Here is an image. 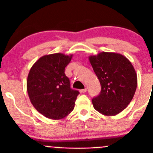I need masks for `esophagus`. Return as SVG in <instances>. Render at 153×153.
Here are the masks:
<instances>
[{"instance_id": "obj_1", "label": "esophagus", "mask_w": 153, "mask_h": 153, "mask_svg": "<svg viewBox=\"0 0 153 153\" xmlns=\"http://www.w3.org/2000/svg\"><path fill=\"white\" fill-rule=\"evenodd\" d=\"M80 93H82V94H84V93H85L87 91V88L81 89V90H80Z\"/></svg>"}]
</instances>
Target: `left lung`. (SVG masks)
Listing matches in <instances>:
<instances>
[{
	"instance_id": "obj_1",
	"label": "left lung",
	"mask_w": 153,
	"mask_h": 153,
	"mask_svg": "<svg viewBox=\"0 0 153 153\" xmlns=\"http://www.w3.org/2000/svg\"><path fill=\"white\" fill-rule=\"evenodd\" d=\"M101 85L100 94L92 99L94 108L106 116L118 114L132 100L137 76L130 61L115 52H100L89 57Z\"/></svg>"
}]
</instances>
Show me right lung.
Here are the masks:
<instances>
[{
    "instance_id": "obj_1",
    "label": "right lung",
    "mask_w": 153,
    "mask_h": 153,
    "mask_svg": "<svg viewBox=\"0 0 153 153\" xmlns=\"http://www.w3.org/2000/svg\"><path fill=\"white\" fill-rule=\"evenodd\" d=\"M73 55L62 53L40 57L31 67L27 78V92L34 107L51 119H62L74 109L79 91L71 88L65 67Z\"/></svg>"
}]
</instances>
